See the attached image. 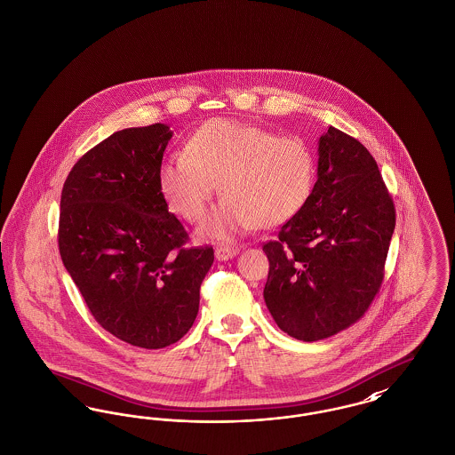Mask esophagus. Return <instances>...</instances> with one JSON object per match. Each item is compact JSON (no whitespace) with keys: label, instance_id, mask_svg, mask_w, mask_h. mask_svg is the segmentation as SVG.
Listing matches in <instances>:
<instances>
[{"label":"esophagus","instance_id":"34e87169","mask_svg":"<svg viewBox=\"0 0 455 455\" xmlns=\"http://www.w3.org/2000/svg\"><path fill=\"white\" fill-rule=\"evenodd\" d=\"M237 254V247H228V245H221V247H218L217 251H215V256H217L218 260L232 259Z\"/></svg>","mask_w":455,"mask_h":455}]
</instances>
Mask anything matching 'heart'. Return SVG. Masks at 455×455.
I'll return each mask as SVG.
<instances>
[{
	"label": "heart",
	"mask_w": 455,
	"mask_h": 455,
	"mask_svg": "<svg viewBox=\"0 0 455 455\" xmlns=\"http://www.w3.org/2000/svg\"><path fill=\"white\" fill-rule=\"evenodd\" d=\"M315 179V153L302 138L232 119L199 126L184 153L167 156L158 169L165 201L189 223L206 217L220 182L225 199L203 227L217 238L290 221L310 199Z\"/></svg>",
	"instance_id": "heart-1"
}]
</instances>
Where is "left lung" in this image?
Segmentation results:
<instances>
[{"label":"left lung","mask_w":455,"mask_h":455,"mask_svg":"<svg viewBox=\"0 0 455 455\" xmlns=\"http://www.w3.org/2000/svg\"><path fill=\"white\" fill-rule=\"evenodd\" d=\"M394 227V201L375 158L329 126L310 199L262 245L269 259L264 302L278 327L319 341L360 321L384 280Z\"/></svg>","instance_id":"1"}]
</instances>
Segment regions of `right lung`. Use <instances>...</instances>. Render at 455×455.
Masks as SVG:
<instances>
[{
  "label": "right lung",
  "mask_w": 455,
  "mask_h": 455,
  "mask_svg": "<svg viewBox=\"0 0 455 455\" xmlns=\"http://www.w3.org/2000/svg\"><path fill=\"white\" fill-rule=\"evenodd\" d=\"M172 131L128 128L88 150L66 177L58 245L95 321L132 347L177 343L195 323L213 247H184L158 169Z\"/></svg>",
  "instance_id": "add662e5"
}]
</instances>
